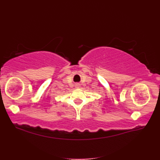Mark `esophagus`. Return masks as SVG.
Wrapping results in <instances>:
<instances>
[{
    "instance_id": "esophagus-1",
    "label": "esophagus",
    "mask_w": 160,
    "mask_h": 160,
    "mask_svg": "<svg viewBox=\"0 0 160 160\" xmlns=\"http://www.w3.org/2000/svg\"><path fill=\"white\" fill-rule=\"evenodd\" d=\"M78 86H80V84H76V87H78Z\"/></svg>"
}]
</instances>
